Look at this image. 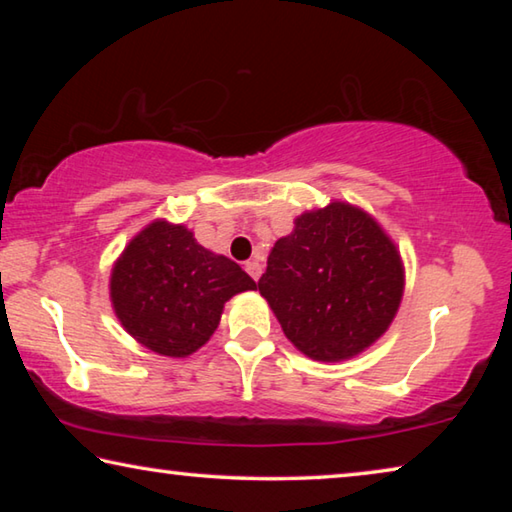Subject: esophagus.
Returning <instances> with one entry per match:
<instances>
[{"mask_svg":"<svg viewBox=\"0 0 512 512\" xmlns=\"http://www.w3.org/2000/svg\"><path fill=\"white\" fill-rule=\"evenodd\" d=\"M246 271H248V275L253 277V280L257 282L259 275H262V264L255 262V259H253V262H246Z\"/></svg>","mask_w":512,"mask_h":512,"instance_id":"34e87169","label":"esophagus"}]
</instances>
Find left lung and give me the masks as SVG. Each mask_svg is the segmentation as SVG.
<instances>
[{"instance_id":"left-lung-1","label":"left lung","mask_w":512,"mask_h":512,"mask_svg":"<svg viewBox=\"0 0 512 512\" xmlns=\"http://www.w3.org/2000/svg\"><path fill=\"white\" fill-rule=\"evenodd\" d=\"M257 289L282 332L314 361H345L391 327L404 296L395 241L361 207L332 201L293 221Z\"/></svg>"}]
</instances>
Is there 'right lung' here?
I'll use <instances>...</instances> for the list:
<instances>
[{
  "label": "right lung",
  "mask_w": 512,
  "mask_h": 512,
  "mask_svg": "<svg viewBox=\"0 0 512 512\" xmlns=\"http://www.w3.org/2000/svg\"><path fill=\"white\" fill-rule=\"evenodd\" d=\"M255 280L194 239L183 223L151 221L121 250L110 302L121 327L146 350L185 359L210 341L223 305Z\"/></svg>",
  "instance_id": "add662e5"
}]
</instances>
